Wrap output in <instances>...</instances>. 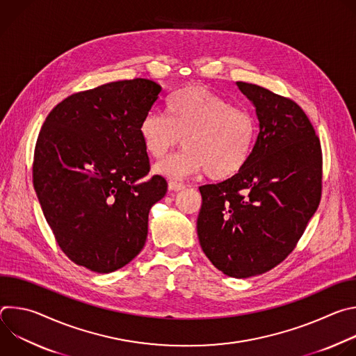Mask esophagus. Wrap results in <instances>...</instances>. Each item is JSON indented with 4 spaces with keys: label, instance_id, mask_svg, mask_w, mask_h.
<instances>
[{
    "label": "esophagus",
    "instance_id": "esophagus-1",
    "mask_svg": "<svg viewBox=\"0 0 356 356\" xmlns=\"http://www.w3.org/2000/svg\"><path fill=\"white\" fill-rule=\"evenodd\" d=\"M186 186L183 184V183H180V181H176V180H170L169 181V190L170 191H180V190H183Z\"/></svg>",
    "mask_w": 356,
    "mask_h": 356
}]
</instances>
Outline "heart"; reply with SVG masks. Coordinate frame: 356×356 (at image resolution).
Segmentation results:
<instances>
[{
  "label": "heart",
  "instance_id": "obj_1",
  "mask_svg": "<svg viewBox=\"0 0 356 356\" xmlns=\"http://www.w3.org/2000/svg\"><path fill=\"white\" fill-rule=\"evenodd\" d=\"M139 135L146 154L158 161L180 143L186 147L159 163L156 173L176 180L204 170L209 179L225 180L246 165L255 145L257 121L210 88L187 86L169 99L168 117L149 113L142 120Z\"/></svg>",
  "mask_w": 356,
  "mask_h": 356
}]
</instances>
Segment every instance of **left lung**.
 Returning <instances> with one entry per match:
<instances>
[{
  "label": "left lung",
  "instance_id": "obj_1",
  "mask_svg": "<svg viewBox=\"0 0 356 356\" xmlns=\"http://www.w3.org/2000/svg\"><path fill=\"white\" fill-rule=\"evenodd\" d=\"M259 120L258 138L235 176L200 187L197 235L224 275H262L296 248L321 198L320 139L293 99L236 81Z\"/></svg>",
  "mask_w": 356,
  "mask_h": 356
}]
</instances>
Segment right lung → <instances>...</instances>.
<instances>
[{
  "label": "right lung",
  "mask_w": 356,
  "mask_h": 356,
  "mask_svg": "<svg viewBox=\"0 0 356 356\" xmlns=\"http://www.w3.org/2000/svg\"><path fill=\"white\" fill-rule=\"evenodd\" d=\"M162 87L147 79L72 94L46 117L33 154V187L66 257L91 272L129 264L147 236L150 207L168 191L149 173L139 125Z\"/></svg>",
  "instance_id": "add662e5"
}]
</instances>
